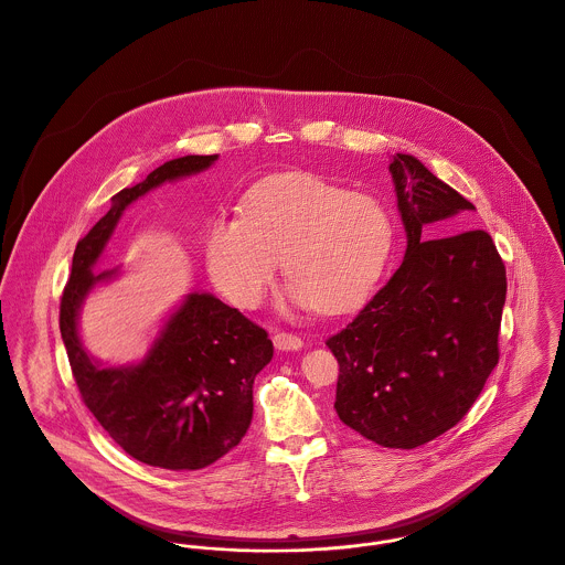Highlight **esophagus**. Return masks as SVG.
I'll list each match as a JSON object with an SVG mask.
<instances>
[{
    "label": "esophagus",
    "mask_w": 565,
    "mask_h": 565,
    "mask_svg": "<svg viewBox=\"0 0 565 565\" xmlns=\"http://www.w3.org/2000/svg\"><path fill=\"white\" fill-rule=\"evenodd\" d=\"M302 340L296 335V333H276L274 335V347L278 349V351H298V349H302Z\"/></svg>",
    "instance_id": "34e87169"
}]
</instances>
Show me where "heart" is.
<instances>
[{"mask_svg": "<svg viewBox=\"0 0 565 565\" xmlns=\"http://www.w3.org/2000/svg\"><path fill=\"white\" fill-rule=\"evenodd\" d=\"M392 247L383 203L316 175L289 173L249 190L241 214H218L205 230V265L216 289L254 309L280 260L298 302L347 313L375 289Z\"/></svg>", "mask_w": 565, "mask_h": 565, "instance_id": "1", "label": "heart"}]
</instances>
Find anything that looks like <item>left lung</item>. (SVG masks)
I'll use <instances>...</instances> for the list:
<instances>
[{
	"mask_svg": "<svg viewBox=\"0 0 565 565\" xmlns=\"http://www.w3.org/2000/svg\"><path fill=\"white\" fill-rule=\"evenodd\" d=\"M407 249L401 267L327 347L335 412L381 447L414 449L451 429L498 366L507 267L489 232L447 221L476 210L416 158L392 156Z\"/></svg>",
	"mask_w": 565,
	"mask_h": 565,
	"instance_id": "left-lung-1",
	"label": "left lung"
}]
</instances>
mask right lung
Listing matches in <instances>:
<instances>
[{"instance_id": "right-lung-1", "label": "right lung", "mask_w": 565, "mask_h": 565, "mask_svg": "<svg viewBox=\"0 0 565 565\" xmlns=\"http://www.w3.org/2000/svg\"><path fill=\"white\" fill-rule=\"evenodd\" d=\"M214 160H171L114 194L109 212L76 243L61 296V338L83 403L131 458L173 471L203 469L241 443L252 423L254 376L274 358L267 331L210 294H190L138 366L103 369L83 351L76 322L89 289L118 271L94 274L92 267L125 207Z\"/></svg>"}]
</instances>
